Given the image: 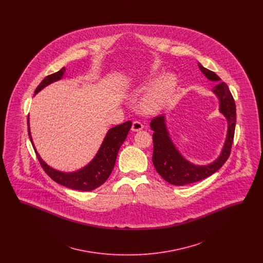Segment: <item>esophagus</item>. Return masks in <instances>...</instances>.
<instances>
[{
  "instance_id": "obj_1",
  "label": "esophagus",
  "mask_w": 263,
  "mask_h": 263,
  "mask_svg": "<svg viewBox=\"0 0 263 263\" xmlns=\"http://www.w3.org/2000/svg\"><path fill=\"white\" fill-rule=\"evenodd\" d=\"M143 124L140 122V121H134L133 124H132V131L133 132H138V131H141L143 129Z\"/></svg>"
}]
</instances>
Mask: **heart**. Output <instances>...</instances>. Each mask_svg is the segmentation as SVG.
I'll return each mask as SVG.
<instances>
[{"mask_svg":"<svg viewBox=\"0 0 263 263\" xmlns=\"http://www.w3.org/2000/svg\"><path fill=\"white\" fill-rule=\"evenodd\" d=\"M178 87L175 74H165L160 79L154 77L142 80L134 88L135 96H143L144 107L150 112H159L171 102Z\"/></svg>","mask_w":263,"mask_h":263,"instance_id":"b5f03b06","label":"heart"}]
</instances>
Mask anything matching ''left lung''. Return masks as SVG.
Returning a JSON list of instances; mask_svg holds the SVG:
<instances>
[{"instance_id":"obj_1","label":"left lung","mask_w":263,"mask_h":263,"mask_svg":"<svg viewBox=\"0 0 263 263\" xmlns=\"http://www.w3.org/2000/svg\"><path fill=\"white\" fill-rule=\"evenodd\" d=\"M198 67L203 75L217 84L213 88L212 92L219 101V112L227 120V134L219 156L211 163L196 164L188 161L175 146L166 125L165 115H159L151 121L150 127L154 131L152 159L154 166L165 181L176 186L197 182L215 174L228 160L234 140L236 128V103L234 98L228 86L225 83H221V79L214 72L204 68L200 63H198Z\"/></svg>"}]
</instances>
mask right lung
Here are the masks:
<instances>
[{
	"mask_svg": "<svg viewBox=\"0 0 263 263\" xmlns=\"http://www.w3.org/2000/svg\"><path fill=\"white\" fill-rule=\"evenodd\" d=\"M64 74H65V67L60 71L52 75L47 76L35 89L34 95H37L41 89L46 88L52 83L60 81L64 77ZM131 126H132V122L127 121L122 124L110 128L107 131L105 137L100 145V149L97 152L92 160L85 166L81 167L80 170L67 173V172L58 171L52 167L40 157L31 137L29 116L27 117L28 136L33 146V149L35 151V154L37 156L38 161L42 165L45 173L49 175L54 181H56L57 183L61 184L63 186L75 189V190H81V191L93 190L96 188L100 187L101 184L105 182V180L108 178V176L112 172L118 151L124 143L126 137L128 135V132L131 129Z\"/></svg>",
	"mask_w": 263,
	"mask_h": 263,
	"instance_id": "add662e5",
	"label": "right lung"
}]
</instances>
